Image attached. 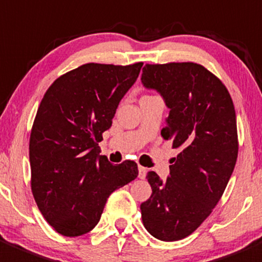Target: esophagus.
I'll return each instance as SVG.
<instances>
[{
    "label": "esophagus",
    "instance_id": "1",
    "mask_svg": "<svg viewBox=\"0 0 262 262\" xmlns=\"http://www.w3.org/2000/svg\"><path fill=\"white\" fill-rule=\"evenodd\" d=\"M146 172H147L146 167H143V166H141V165H139V166H138V177L141 178V179H144V178H146Z\"/></svg>",
    "mask_w": 262,
    "mask_h": 262
}]
</instances>
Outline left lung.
<instances>
[{
    "instance_id": "left-lung-1",
    "label": "left lung",
    "mask_w": 262,
    "mask_h": 262,
    "mask_svg": "<svg viewBox=\"0 0 262 262\" xmlns=\"http://www.w3.org/2000/svg\"><path fill=\"white\" fill-rule=\"evenodd\" d=\"M142 84L170 108L161 136L180 152L166 180L147 172L152 194L141 205L147 232L164 242L192 234L227 188L238 156L235 110L227 87L194 62L147 63Z\"/></svg>"
}]
</instances>
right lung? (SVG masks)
Here are the masks:
<instances>
[{
  "label": "right lung",
  "instance_id": "right-lung-1",
  "mask_svg": "<svg viewBox=\"0 0 262 262\" xmlns=\"http://www.w3.org/2000/svg\"><path fill=\"white\" fill-rule=\"evenodd\" d=\"M142 65L85 63L57 78L40 101L29 141L30 184L43 217L65 237L91 232L108 195L138 175L134 161L108 162L98 142Z\"/></svg>",
  "mask_w": 262,
  "mask_h": 262
}]
</instances>
